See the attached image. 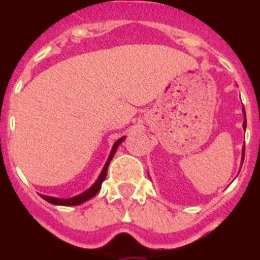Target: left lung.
<instances>
[{
  "label": "left lung",
  "instance_id": "obj_1",
  "mask_svg": "<svg viewBox=\"0 0 260 260\" xmlns=\"http://www.w3.org/2000/svg\"><path fill=\"white\" fill-rule=\"evenodd\" d=\"M243 113H245V109H243ZM243 127H246V114H245V121H243ZM243 157H245V148H243ZM243 161V160H242Z\"/></svg>",
  "mask_w": 260,
  "mask_h": 260
}]
</instances>
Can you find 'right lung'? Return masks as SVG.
<instances>
[{
	"label": "right lung",
	"mask_w": 260,
	"mask_h": 260,
	"mask_svg": "<svg viewBox=\"0 0 260 260\" xmlns=\"http://www.w3.org/2000/svg\"><path fill=\"white\" fill-rule=\"evenodd\" d=\"M123 141V138H121V139H118V141L114 143L113 148H112V152H110L109 157H108V161L107 164H105L104 169H103L102 174L99 176L98 181L95 182V185L92 186V187H89L87 191L82 192V194L77 195V197H74V198H69V199H59V198H53V197H47V195H41V198L45 199L47 202H49V203L52 204H58V206H78V204L80 203H83V202L88 201V199L93 198L96 194L99 192V190L102 189V183L103 181L105 180V177H107V172H108V167H109V162L110 160L113 158L114 153H116V150H117V147L119 146V143Z\"/></svg>",
	"instance_id": "add662e5"
}]
</instances>
